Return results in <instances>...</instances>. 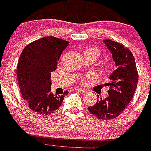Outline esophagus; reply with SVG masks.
<instances>
[{"instance_id":"1","label":"esophagus","mask_w":151,"mask_h":151,"mask_svg":"<svg viewBox=\"0 0 151 151\" xmlns=\"http://www.w3.org/2000/svg\"><path fill=\"white\" fill-rule=\"evenodd\" d=\"M76 91H80V92H81V93H82V94H84V93H86V90L83 89V88H76Z\"/></svg>"}]
</instances>
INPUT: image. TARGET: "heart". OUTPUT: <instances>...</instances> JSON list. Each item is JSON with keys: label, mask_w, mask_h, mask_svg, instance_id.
<instances>
[{"label": "heart", "mask_w": 151, "mask_h": 151, "mask_svg": "<svg viewBox=\"0 0 151 151\" xmlns=\"http://www.w3.org/2000/svg\"><path fill=\"white\" fill-rule=\"evenodd\" d=\"M86 52H94L96 54H97V57H98L99 55V51L97 49H96V48H94V47L89 48V49H87ZM88 77L90 78V77H91V76H88ZM82 82H83V83H84V82H86V80H85V79H83V80H82Z\"/></svg>", "instance_id": "heart-1"}]
</instances>
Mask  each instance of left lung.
<instances>
[{
    "label": "left lung",
    "instance_id": "left-lung-1",
    "mask_svg": "<svg viewBox=\"0 0 151 151\" xmlns=\"http://www.w3.org/2000/svg\"><path fill=\"white\" fill-rule=\"evenodd\" d=\"M112 54L117 69L110 76L108 96L97 100L95 105L88 107L93 116L102 120L115 119L124 111L131 102L138 83V73L132 53L122 43L103 40Z\"/></svg>",
    "mask_w": 151,
    "mask_h": 151
}]
</instances>
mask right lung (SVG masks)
<instances>
[{"label": "right lung", "mask_w": 151, "mask_h": 151, "mask_svg": "<svg viewBox=\"0 0 151 151\" xmlns=\"http://www.w3.org/2000/svg\"><path fill=\"white\" fill-rule=\"evenodd\" d=\"M69 42L53 36L43 37L27 45L19 56L17 75L22 97L34 112L48 116L63 103V95L51 91V75Z\"/></svg>", "instance_id": "1"}]
</instances>
